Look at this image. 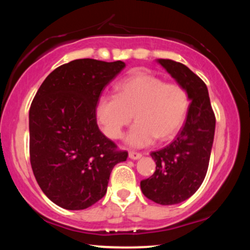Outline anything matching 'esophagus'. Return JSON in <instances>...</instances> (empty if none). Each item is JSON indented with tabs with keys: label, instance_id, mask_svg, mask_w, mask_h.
Instances as JSON below:
<instances>
[{
	"label": "esophagus",
	"instance_id": "1",
	"mask_svg": "<svg viewBox=\"0 0 250 250\" xmlns=\"http://www.w3.org/2000/svg\"><path fill=\"white\" fill-rule=\"evenodd\" d=\"M142 156L141 153H139V152H134V151H131L129 152V158L132 159V160H139Z\"/></svg>",
	"mask_w": 250,
	"mask_h": 250
}]
</instances>
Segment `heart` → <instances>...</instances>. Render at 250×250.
<instances>
[{"label":"heart","mask_w":250,"mask_h":250,"mask_svg":"<svg viewBox=\"0 0 250 250\" xmlns=\"http://www.w3.org/2000/svg\"><path fill=\"white\" fill-rule=\"evenodd\" d=\"M117 94L103 95L96 105V116L104 132L119 139L125 126L135 124L125 135L126 145L145 147L159 140H167L179 132L189 110V96L179 83L138 73L122 80Z\"/></svg>","instance_id":"b5f03b06"}]
</instances>
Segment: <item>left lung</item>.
<instances>
[{"instance_id": "8db88e82", "label": "left lung", "mask_w": 250, "mask_h": 250, "mask_svg": "<svg viewBox=\"0 0 250 250\" xmlns=\"http://www.w3.org/2000/svg\"><path fill=\"white\" fill-rule=\"evenodd\" d=\"M189 96V110L183 128L171 145L151 156L155 172L141 181V191L161 205L184 202L195 193L208 168L215 133V115L205 83L186 67L171 59H156Z\"/></svg>"}]
</instances>
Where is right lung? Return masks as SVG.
<instances>
[{
    "label": "right lung",
    "mask_w": 250,
    "mask_h": 250,
    "mask_svg": "<svg viewBox=\"0 0 250 250\" xmlns=\"http://www.w3.org/2000/svg\"><path fill=\"white\" fill-rule=\"evenodd\" d=\"M125 67L76 59L41 84L29 109V155L44 194L65 209L79 210L104 196L113 167L128 152L101 132L96 105L104 88Z\"/></svg>",
    "instance_id": "obj_1"
}]
</instances>
